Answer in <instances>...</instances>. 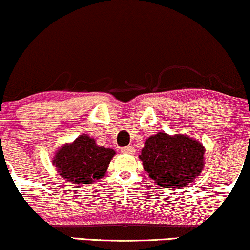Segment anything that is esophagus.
Returning <instances> with one entry per match:
<instances>
[{
	"label": "esophagus",
	"mask_w": 250,
	"mask_h": 250,
	"mask_svg": "<svg viewBox=\"0 0 250 250\" xmlns=\"http://www.w3.org/2000/svg\"><path fill=\"white\" fill-rule=\"evenodd\" d=\"M120 151L125 154H133L134 153V147L133 146H126V147H123Z\"/></svg>",
	"instance_id": "34e87169"
}]
</instances>
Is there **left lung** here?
I'll list each match as a JSON object with an SVG mask.
<instances>
[{"mask_svg": "<svg viewBox=\"0 0 250 250\" xmlns=\"http://www.w3.org/2000/svg\"><path fill=\"white\" fill-rule=\"evenodd\" d=\"M205 147L185 134L159 132L146 139L139 155L149 178L164 188H181L199 177L205 165Z\"/></svg>", "mask_w": 250, "mask_h": 250, "instance_id": "8db88e82", "label": "left lung"}]
</instances>
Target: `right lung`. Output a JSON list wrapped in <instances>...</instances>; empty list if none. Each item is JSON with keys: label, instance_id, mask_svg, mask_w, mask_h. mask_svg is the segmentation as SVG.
I'll return each mask as SVG.
<instances>
[{"label": "right lung", "instance_id": "obj_1", "mask_svg": "<svg viewBox=\"0 0 250 250\" xmlns=\"http://www.w3.org/2000/svg\"><path fill=\"white\" fill-rule=\"evenodd\" d=\"M116 152L98 146L93 138L79 136L71 144H65L56 152L52 165L63 179L72 184H92L103 178Z\"/></svg>", "mask_w": 250, "mask_h": 250}]
</instances>
